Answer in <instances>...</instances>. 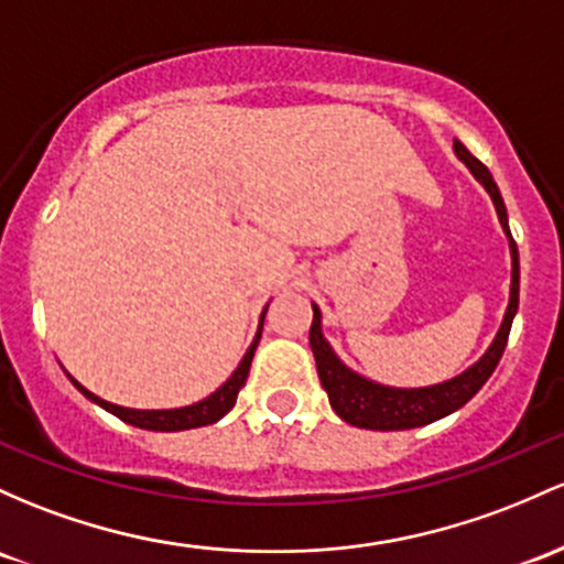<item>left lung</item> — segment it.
<instances>
[{
    "mask_svg": "<svg viewBox=\"0 0 564 564\" xmlns=\"http://www.w3.org/2000/svg\"><path fill=\"white\" fill-rule=\"evenodd\" d=\"M455 154L468 165V171L474 173L476 182L490 192L495 212H498L500 227L509 235V249H511V294H509V307H506L503 324H500L498 334H495L492 345L487 348L485 356L468 367L466 372L453 377V380H444L438 386L429 388H388L380 382L367 380V377L356 375L352 369L345 367L337 358V352L332 350V345L326 343L324 332H321V311L318 305H313V324H311V348L315 356V367H318V377L324 391L329 393L332 410L345 420V423L356 425V429H369V431H406V429H420V425H429L433 420H442L455 410H460L463 404L474 399L479 393V388L490 380V375L498 367L500 356H503L506 343H509V332L513 324V315L519 307V251L513 243L511 230H509V214H506V203L500 197L498 184L492 182V173L474 158L460 141L455 139Z\"/></svg>",
    "mask_w": 564,
    "mask_h": 564,
    "instance_id": "left-lung-1",
    "label": "left lung"
}]
</instances>
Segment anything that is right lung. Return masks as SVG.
<instances>
[{"mask_svg": "<svg viewBox=\"0 0 564 564\" xmlns=\"http://www.w3.org/2000/svg\"><path fill=\"white\" fill-rule=\"evenodd\" d=\"M264 313H268V307H264L262 315H259L257 337H253L249 350H246L243 361H240L238 369H235V372L230 375V380H227L221 388H216L212 395H206L203 401H197V404L178 406V410H128V406H117V404H111V401L98 399V395L90 393L88 388L79 386V382L74 380L72 375H69V380L74 382V388H77V391L85 395V399H90L93 404L104 406V410L115 414V417H120L122 423L135 425V429H144V431H189V429H200V425H212V423H216V420H221L227 412L232 410L235 399H238V393H240V388L246 386V377H249L253 350H257L259 337H262Z\"/></svg>", "mask_w": 564, "mask_h": 564, "instance_id": "right-lung-1", "label": "right lung"}]
</instances>
